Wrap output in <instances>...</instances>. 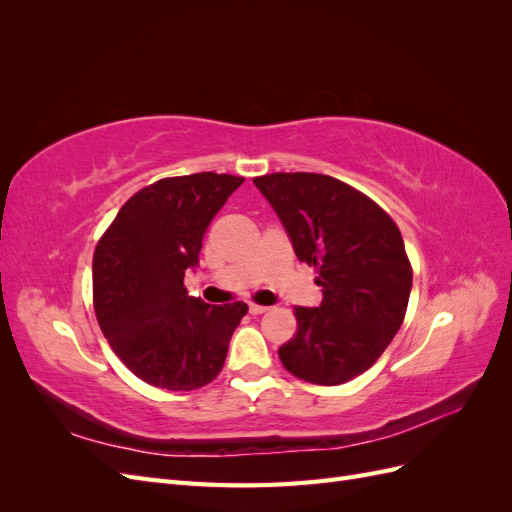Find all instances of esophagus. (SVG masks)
<instances>
[{
  "instance_id": "1",
  "label": "esophagus",
  "mask_w": 512,
  "mask_h": 512,
  "mask_svg": "<svg viewBox=\"0 0 512 512\" xmlns=\"http://www.w3.org/2000/svg\"><path fill=\"white\" fill-rule=\"evenodd\" d=\"M265 312H269V307H265V305H258V303H250V314H252V316L265 314Z\"/></svg>"
}]
</instances>
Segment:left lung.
Returning a JSON list of instances; mask_svg holds the SVG:
<instances>
[{
    "mask_svg": "<svg viewBox=\"0 0 512 512\" xmlns=\"http://www.w3.org/2000/svg\"><path fill=\"white\" fill-rule=\"evenodd\" d=\"M254 185L280 215L294 254L318 271L320 307H294L297 333L277 350L305 382L361 376L404 322L412 267L393 218L352 185L318 173H273Z\"/></svg>",
    "mask_w": 512,
    "mask_h": 512,
    "instance_id": "left-lung-1",
    "label": "left lung"
}]
</instances>
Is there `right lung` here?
Listing matches in <instances>:
<instances>
[{"mask_svg": "<svg viewBox=\"0 0 512 512\" xmlns=\"http://www.w3.org/2000/svg\"><path fill=\"white\" fill-rule=\"evenodd\" d=\"M243 177L196 173L138 190L94 252V309L104 337L136 378L166 391H194L218 378L243 301L188 297L185 271L205 230Z\"/></svg>", "mask_w": 512, "mask_h": 512, "instance_id": "right-lung-1", "label": "right lung"}]
</instances>
